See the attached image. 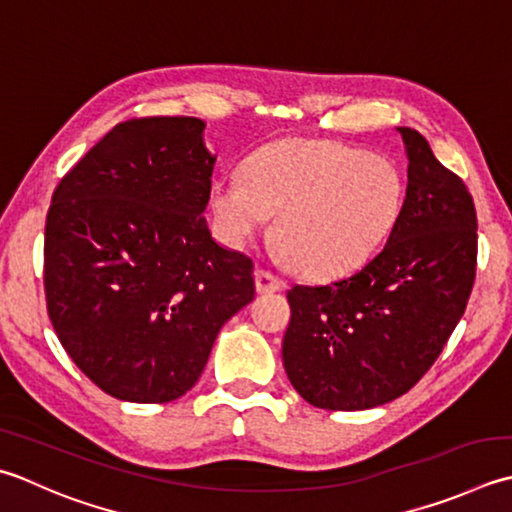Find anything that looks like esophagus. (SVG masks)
Masks as SVG:
<instances>
[{
    "label": "esophagus",
    "instance_id": "obj_1",
    "mask_svg": "<svg viewBox=\"0 0 512 512\" xmlns=\"http://www.w3.org/2000/svg\"><path fill=\"white\" fill-rule=\"evenodd\" d=\"M255 286H257V293H275V290L284 288V282L277 275L270 273V270L257 268L255 270Z\"/></svg>",
    "mask_w": 512,
    "mask_h": 512
}]
</instances>
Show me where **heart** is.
Returning <instances> with one entry per match:
<instances>
[{
    "label": "heart",
    "mask_w": 512,
    "mask_h": 512,
    "mask_svg": "<svg viewBox=\"0 0 512 512\" xmlns=\"http://www.w3.org/2000/svg\"><path fill=\"white\" fill-rule=\"evenodd\" d=\"M399 170L384 157L339 142H282L250 159L244 177H224L210 210L224 242L244 248L277 219L282 257L310 277L362 266L397 224Z\"/></svg>",
    "instance_id": "heart-1"
}]
</instances>
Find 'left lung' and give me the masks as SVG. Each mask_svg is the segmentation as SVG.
<instances>
[{
    "label": "left lung",
    "instance_id": "1",
    "mask_svg": "<svg viewBox=\"0 0 512 512\" xmlns=\"http://www.w3.org/2000/svg\"><path fill=\"white\" fill-rule=\"evenodd\" d=\"M397 130L408 186L386 246L353 275L286 293L284 368L317 408L366 410L408 393L444 350L475 284L473 197L424 135Z\"/></svg>",
    "mask_w": 512,
    "mask_h": 512
}]
</instances>
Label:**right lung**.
Instances as JSON below:
<instances>
[{
	"mask_svg": "<svg viewBox=\"0 0 512 512\" xmlns=\"http://www.w3.org/2000/svg\"><path fill=\"white\" fill-rule=\"evenodd\" d=\"M197 117H133L79 159L46 215L55 333L110 397L166 404L195 386L215 337L253 302V259L202 215L215 157Z\"/></svg>",
	"mask_w": 512,
	"mask_h": 512,
	"instance_id": "1",
	"label": "right lung"
}]
</instances>
